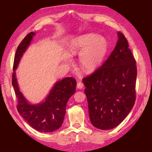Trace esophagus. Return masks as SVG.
<instances>
[{
  "label": "esophagus",
  "mask_w": 152,
  "mask_h": 152,
  "mask_svg": "<svg viewBox=\"0 0 152 152\" xmlns=\"http://www.w3.org/2000/svg\"><path fill=\"white\" fill-rule=\"evenodd\" d=\"M83 87H84V84L82 82H78V83H77V88H78V89H82V88H83Z\"/></svg>",
  "instance_id": "esophagus-1"
}]
</instances>
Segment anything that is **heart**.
Instances as JSON below:
<instances>
[{
    "mask_svg": "<svg viewBox=\"0 0 152 152\" xmlns=\"http://www.w3.org/2000/svg\"><path fill=\"white\" fill-rule=\"evenodd\" d=\"M108 44L104 37L96 34H86L74 39L71 44L70 52L79 56V63L86 72L94 71L104 59Z\"/></svg>",
    "mask_w": 152,
    "mask_h": 152,
    "instance_id": "obj_1",
    "label": "heart"
}]
</instances>
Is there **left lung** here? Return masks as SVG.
I'll use <instances>...</instances> for the list:
<instances>
[{"label":"left lung","mask_w":152,"mask_h":152,"mask_svg":"<svg viewBox=\"0 0 152 152\" xmlns=\"http://www.w3.org/2000/svg\"><path fill=\"white\" fill-rule=\"evenodd\" d=\"M118 41L104 63L83 79L89 115L93 126L108 130L118 126L134 106L136 62L126 38L118 32Z\"/></svg>","instance_id":"obj_1"}]
</instances>
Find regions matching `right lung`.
<instances>
[{"instance_id":"right-lung-1","label":"right lung","mask_w":152,"mask_h":152,"mask_svg":"<svg viewBox=\"0 0 152 152\" xmlns=\"http://www.w3.org/2000/svg\"><path fill=\"white\" fill-rule=\"evenodd\" d=\"M33 35L35 32L28 33L18 46L14 60L12 83L18 101L17 110L21 117L35 130L40 132H53L62 126L66 103L76 91V81L72 77L64 78L58 81L45 101L41 104L32 105L26 101L19 90L15 71Z\"/></svg>"}]
</instances>
